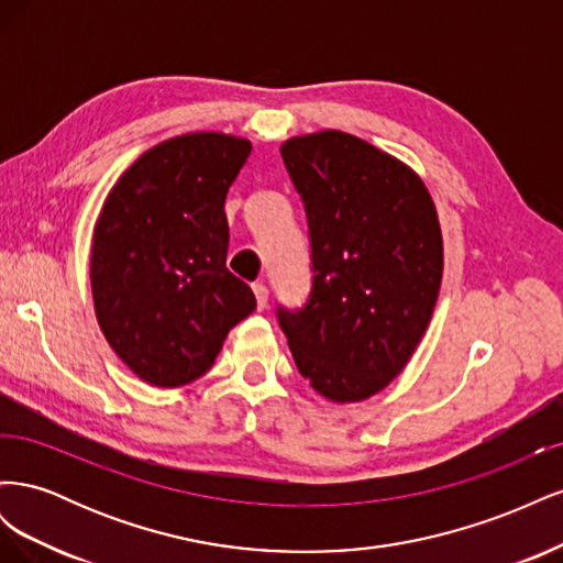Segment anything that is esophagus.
I'll return each instance as SVG.
<instances>
[{"mask_svg": "<svg viewBox=\"0 0 563 563\" xmlns=\"http://www.w3.org/2000/svg\"><path fill=\"white\" fill-rule=\"evenodd\" d=\"M253 294H255V302H258V310H265L267 308V298H269V291L265 282H253Z\"/></svg>", "mask_w": 563, "mask_h": 563, "instance_id": "34e87169", "label": "esophagus"}]
</instances>
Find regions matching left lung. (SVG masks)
I'll list each match as a JSON object with an SVG mask.
<instances>
[{
    "label": "left lung",
    "mask_w": 563,
    "mask_h": 563,
    "mask_svg": "<svg viewBox=\"0 0 563 563\" xmlns=\"http://www.w3.org/2000/svg\"><path fill=\"white\" fill-rule=\"evenodd\" d=\"M282 157L308 213L312 291L277 310L279 327L321 397L364 401L430 327L444 272L434 201L411 166L343 131L296 135Z\"/></svg>",
    "instance_id": "8db88e82"
}]
</instances>
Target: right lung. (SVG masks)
Returning <instances> with one entry per match:
<instances>
[{
  "label": "right lung",
  "mask_w": 563,
  "mask_h": 563,
  "mask_svg": "<svg viewBox=\"0 0 563 563\" xmlns=\"http://www.w3.org/2000/svg\"><path fill=\"white\" fill-rule=\"evenodd\" d=\"M251 141L183 133L119 176L93 228L91 294L98 327L143 383L201 378L255 296L225 267V197Z\"/></svg>",
  "instance_id": "obj_1"
}]
</instances>
